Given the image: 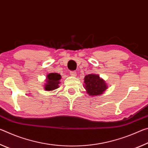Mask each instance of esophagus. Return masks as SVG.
Instances as JSON below:
<instances>
[{"mask_svg":"<svg viewBox=\"0 0 148 148\" xmlns=\"http://www.w3.org/2000/svg\"><path fill=\"white\" fill-rule=\"evenodd\" d=\"M70 75H71V76H73V77L76 76V71H71L70 72Z\"/></svg>","mask_w":148,"mask_h":148,"instance_id":"esophagus-1","label":"esophagus"}]
</instances>
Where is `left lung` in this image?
I'll return each mask as SVG.
<instances>
[{
  "label": "left lung",
  "mask_w": 148,
  "mask_h": 148,
  "mask_svg": "<svg viewBox=\"0 0 148 148\" xmlns=\"http://www.w3.org/2000/svg\"><path fill=\"white\" fill-rule=\"evenodd\" d=\"M84 86L87 93L91 97L103 94L108 88L106 82L99 75L95 74H89L85 76Z\"/></svg>",
  "instance_id": "8db88e82"
}]
</instances>
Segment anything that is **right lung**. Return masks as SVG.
Instances as JSON below:
<instances>
[{
	"instance_id": "obj_1",
	"label": "right lung",
	"mask_w": 148,
	"mask_h": 148,
	"mask_svg": "<svg viewBox=\"0 0 148 148\" xmlns=\"http://www.w3.org/2000/svg\"><path fill=\"white\" fill-rule=\"evenodd\" d=\"M61 79V75L58 73H49L47 75L46 83L44 85V88L46 91H53L59 87L60 79Z\"/></svg>"
}]
</instances>
